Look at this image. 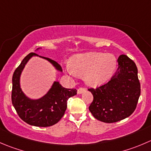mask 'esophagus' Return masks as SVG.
Segmentation results:
<instances>
[{
	"label": "esophagus",
	"mask_w": 151,
	"mask_h": 151,
	"mask_svg": "<svg viewBox=\"0 0 151 151\" xmlns=\"http://www.w3.org/2000/svg\"><path fill=\"white\" fill-rule=\"evenodd\" d=\"M85 91H86V89L83 88H80L77 90V93H78V94H81V93H83V92Z\"/></svg>",
	"instance_id": "esophagus-1"
}]
</instances>
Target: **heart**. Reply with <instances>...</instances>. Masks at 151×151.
<instances>
[{
    "label": "heart",
    "instance_id": "obj_1",
    "mask_svg": "<svg viewBox=\"0 0 151 151\" xmlns=\"http://www.w3.org/2000/svg\"><path fill=\"white\" fill-rule=\"evenodd\" d=\"M68 67L73 74L84 77L88 86L96 87L103 84L114 73L116 60L112 54H77L69 59Z\"/></svg>",
    "mask_w": 151,
    "mask_h": 151
}]
</instances>
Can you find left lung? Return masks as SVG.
I'll list each match as a JSON object with an SVG mask.
<instances>
[{"instance_id": "obj_1", "label": "left lung", "mask_w": 151, "mask_h": 151, "mask_svg": "<svg viewBox=\"0 0 151 151\" xmlns=\"http://www.w3.org/2000/svg\"><path fill=\"white\" fill-rule=\"evenodd\" d=\"M117 62V70L108 83L88 89L93 96L89 111L96 119L106 123L131 116L141 92L135 63L125 55H120Z\"/></svg>"}]
</instances>
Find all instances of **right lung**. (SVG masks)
<instances>
[{"instance_id":"obj_1","label":"right lung","mask_w":151,"mask_h":151,"mask_svg":"<svg viewBox=\"0 0 151 151\" xmlns=\"http://www.w3.org/2000/svg\"><path fill=\"white\" fill-rule=\"evenodd\" d=\"M38 48L35 51H38ZM32 57H39L49 61L58 71L62 72L60 65L53 60L30 53L22 60L12 76V102L22 120L30 125L49 127L58 123L65 114L68 98L77 94L76 89L65 88L58 81H55L47 93L39 99H31L20 87V76L26 63Z\"/></svg>"}]
</instances>
